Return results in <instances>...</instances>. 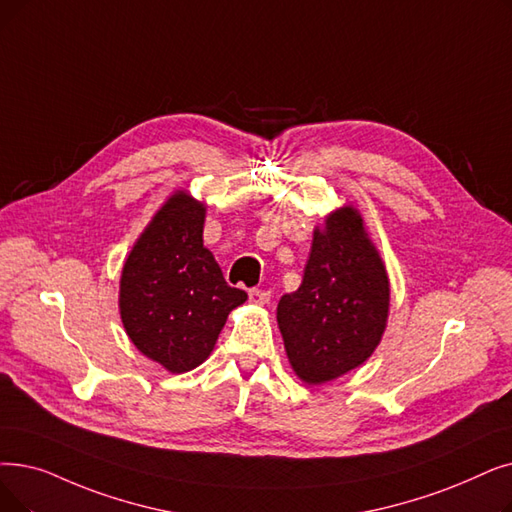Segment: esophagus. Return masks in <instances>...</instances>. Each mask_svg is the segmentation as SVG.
Masks as SVG:
<instances>
[{
  "instance_id": "obj_1",
  "label": "esophagus",
  "mask_w": 512,
  "mask_h": 512,
  "mask_svg": "<svg viewBox=\"0 0 512 512\" xmlns=\"http://www.w3.org/2000/svg\"><path fill=\"white\" fill-rule=\"evenodd\" d=\"M270 291H261V288H251L249 291V301L253 303V305H265L270 301Z\"/></svg>"
}]
</instances>
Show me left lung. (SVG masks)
<instances>
[{"mask_svg":"<svg viewBox=\"0 0 512 512\" xmlns=\"http://www.w3.org/2000/svg\"><path fill=\"white\" fill-rule=\"evenodd\" d=\"M391 284L362 213L330 211L314 228L303 282L280 299L276 320L286 358L305 385H324L362 366L379 347Z\"/></svg>","mask_w":512,"mask_h":512,"instance_id":"1","label":"left lung"}]
</instances>
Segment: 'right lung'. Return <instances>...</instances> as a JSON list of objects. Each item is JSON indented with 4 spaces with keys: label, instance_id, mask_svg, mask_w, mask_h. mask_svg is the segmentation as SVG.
Listing matches in <instances>:
<instances>
[{
    "label": "right lung",
    "instance_id": "1",
    "mask_svg": "<svg viewBox=\"0 0 512 512\" xmlns=\"http://www.w3.org/2000/svg\"><path fill=\"white\" fill-rule=\"evenodd\" d=\"M207 205L175 190L123 263L119 314L129 341L173 374L201 366L247 293L228 286L203 244Z\"/></svg>",
    "mask_w": 512,
    "mask_h": 512
}]
</instances>
